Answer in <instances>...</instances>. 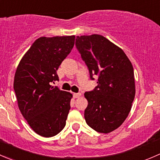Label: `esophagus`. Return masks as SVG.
Listing matches in <instances>:
<instances>
[{
    "label": "esophagus",
    "instance_id": "esophagus-1",
    "mask_svg": "<svg viewBox=\"0 0 160 160\" xmlns=\"http://www.w3.org/2000/svg\"><path fill=\"white\" fill-rule=\"evenodd\" d=\"M81 96V93H74L73 94V97L75 98H79Z\"/></svg>",
    "mask_w": 160,
    "mask_h": 160
}]
</instances>
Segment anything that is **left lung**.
Listing matches in <instances>:
<instances>
[{"label":"left lung","mask_w":160,"mask_h":160,"mask_svg":"<svg viewBox=\"0 0 160 160\" xmlns=\"http://www.w3.org/2000/svg\"><path fill=\"white\" fill-rule=\"evenodd\" d=\"M75 45L85 62L90 78L98 85L86 92V123L94 130L108 133L126 120L135 98L134 71L125 52L100 34L77 36Z\"/></svg>","instance_id":"obj_1"}]
</instances>
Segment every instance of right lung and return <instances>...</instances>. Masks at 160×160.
<instances>
[{
  "instance_id": "add662e5",
  "label": "right lung",
  "mask_w": 160,
  "mask_h": 160,
  "mask_svg": "<svg viewBox=\"0 0 160 160\" xmlns=\"http://www.w3.org/2000/svg\"><path fill=\"white\" fill-rule=\"evenodd\" d=\"M75 35L38 38L20 61L14 80L18 105L37 134L52 137L66 124L72 94L51 85L75 44Z\"/></svg>"
}]
</instances>
